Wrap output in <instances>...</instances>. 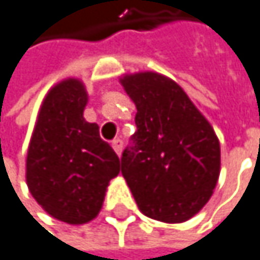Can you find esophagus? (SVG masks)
I'll return each mask as SVG.
<instances>
[{
    "instance_id": "1",
    "label": "esophagus",
    "mask_w": 260,
    "mask_h": 260,
    "mask_svg": "<svg viewBox=\"0 0 260 260\" xmlns=\"http://www.w3.org/2000/svg\"><path fill=\"white\" fill-rule=\"evenodd\" d=\"M113 149H114V152L117 153V155H120V152H122V147H124V141L120 140V138H117V140H114L113 141Z\"/></svg>"
}]
</instances>
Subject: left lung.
Instances as JSON below:
<instances>
[{
  "instance_id": "8db88e82",
  "label": "left lung",
  "mask_w": 260,
  "mask_h": 260,
  "mask_svg": "<svg viewBox=\"0 0 260 260\" xmlns=\"http://www.w3.org/2000/svg\"><path fill=\"white\" fill-rule=\"evenodd\" d=\"M136 132L124 149L122 176L140 210L183 223L207 204L220 176V143L183 89L160 74L125 75Z\"/></svg>"
}]
</instances>
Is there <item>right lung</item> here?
Returning a JSON list of instances; mask_svg holds the SVG:
<instances>
[{
	"label": "right lung",
	"mask_w": 260,
	"mask_h": 260,
	"mask_svg": "<svg viewBox=\"0 0 260 260\" xmlns=\"http://www.w3.org/2000/svg\"><path fill=\"white\" fill-rule=\"evenodd\" d=\"M86 89L64 80L40 107L26 158V183L34 199L53 218L83 224L99 215L105 191L120 171V160L86 122Z\"/></svg>",
	"instance_id": "obj_1"
}]
</instances>
